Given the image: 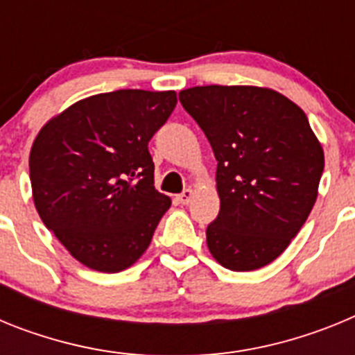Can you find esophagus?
Listing matches in <instances>:
<instances>
[{"mask_svg":"<svg viewBox=\"0 0 355 355\" xmlns=\"http://www.w3.org/2000/svg\"><path fill=\"white\" fill-rule=\"evenodd\" d=\"M192 197H193V190L192 188H187L183 193H180V196H178V200H180L181 205H188V202L192 200Z\"/></svg>","mask_w":355,"mask_h":355,"instance_id":"1","label":"esophagus"}]
</instances>
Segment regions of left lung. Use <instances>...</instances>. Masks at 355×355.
Instances as JSON below:
<instances>
[{"label":"left lung","mask_w":355,"mask_h":355,"mask_svg":"<svg viewBox=\"0 0 355 355\" xmlns=\"http://www.w3.org/2000/svg\"><path fill=\"white\" fill-rule=\"evenodd\" d=\"M216 165L220 211L206 229L213 258L250 272L279 258L318 197L324 149L306 114L286 96L252 85L181 90Z\"/></svg>","instance_id":"left-lung-1"}]
</instances>
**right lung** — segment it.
<instances>
[{"label": "right lung", "mask_w": 355, "mask_h": 355, "mask_svg": "<svg viewBox=\"0 0 355 355\" xmlns=\"http://www.w3.org/2000/svg\"><path fill=\"white\" fill-rule=\"evenodd\" d=\"M175 103L174 90L96 94L49 119L33 140L35 208L81 265L115 274L149 247L172 200L155 188L147 144Z\"/></svg>", "instance_id": "obj_1"}]
</instances>
